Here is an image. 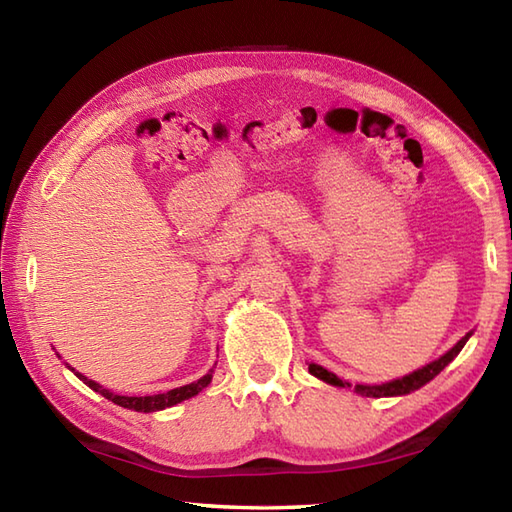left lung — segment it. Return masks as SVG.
I'll return each mask as SVG.
<instances>
[{
  "label": "left lung",
  "instance_id": "obj_1",
  "mask_svg": "<svg viewBox=\"0 0 512 512\" xmlns=\"http://www.w3.org/2000/svg\"><path fill=\"white\" fill-rule=\"evenodd\" d=\"M469 336H471V332L466 334L464 339H460L458 343H455L447 354L440 356L438 361L424 365L422 369H418V372H413V374H409V376H402V378H398V380H391V383H385V385H354V391H356V394H361V396H367V398L405 396V394H409V391H416V389H420L422 385H427L429 380L436 378V376L442 372V369L447 367V365L453 361V358L460 354V350L466 345V341H469ZM308 369H310L312 376H317V378L325 380V383L336 385V387H352L350 383H343L341 378H336L332 372H328V369L317 365V363H310Z\"/></svg>",
  "mask_w": 512,
  "mask_h": 512
}]
</instances>
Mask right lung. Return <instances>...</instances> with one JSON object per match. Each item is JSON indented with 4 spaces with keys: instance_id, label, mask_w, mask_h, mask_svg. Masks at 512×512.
I'll return each instance as SVG.
<instances>
[{
    "instance_id": "1",
    "label": "right lung",
    "mask_w": 512,
    "mask_h": 512,
    "mask_svg": "<svg viewBox=\"0 0 512 512\" xmlns=\"http://www.w3.org/2000/svg\"><path fill=\"white\" fill-rule=\"evenodd\" d=\"M74 374L79 376L90 389L99 391L101 396H105L107 400H112L114 405H121L125 409L149 413V411H160V409H165V407H173V405H178V402H182V400H187V398H191L195 394H200V391L211 383L213 369H211L209 374H204L200 380H195V383H191V385L171 389V391H167V394H156V396H118V394H112L110 389H103L99 383H94V380L85 378L83 374H79V372H74Z\"/></svg>"
}]
</instances>
